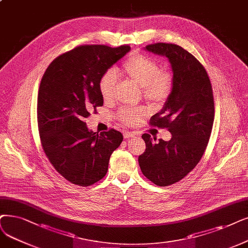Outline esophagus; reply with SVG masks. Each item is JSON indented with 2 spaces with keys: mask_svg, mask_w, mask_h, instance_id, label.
I'll return each instance as SVG.
<instances>
[{
  "mask_svg": "<svg viewBox=\"0 0 248 248\" xmlns=\"http://www.w3.org/2000/svg\"><path fill=\"white\" fill-rule=\"evenodd\" d=\"M124 138L125 140H128V138H130V137H134L136 134L134 133V132H129V131H126V132H124Z\"/></svg>",
  "mask_w": 248,
  "mask_h": 248,
  "instance_id": "34e87169",
  "label": "esophagus"
}]
</instances>
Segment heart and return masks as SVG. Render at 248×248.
I'll return each mask as SVG.
<instances>
[{
    "label": "heart",
    "instance_id": "obj_1",
    "mask_svg": "<svg viewBox=\"0 0 248 248\" xmlns=\"http://www.w3.org/2000/svg\"><path fill=\"white\" fill-rule=\"evenodd\" d=\"M123 74L142 88V93L148 101L155 104L164 103L172 91V75L161 70L158 64L143 55L131 56L123 65ZM118 75L110 69L101 78L100 92L104 101H110L116 93ZM145 115L141 108H125L118 114L121 122L126 125H136Z\"/></svg>",
    "mask_w": 248,
    "mask_h": 248
}]
</instances>
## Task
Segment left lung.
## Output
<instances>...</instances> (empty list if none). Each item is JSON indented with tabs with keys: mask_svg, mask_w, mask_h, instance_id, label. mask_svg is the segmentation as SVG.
<instances>
[{
	"mask_svg": "<svg viewBox=\"0 0 248 248\" xmlns=\"http://www.w3.org/2000/svg\"><path fill=\"white\" fill-rule=\"evenodd\" d=\"M144 51L166 57L171 66L172 91L151 124L166 127L172 137L156 142L144 133L146 148L138 163L148 180L168 186L191 172L205 151L215 118L212 84L203 66L179 46L158 43Z\"/></svg>",
	"mask_w": 248,
	"mask_h": 248,
	"instance_id": "1",
	"label": "left lung"
}]
</instances>
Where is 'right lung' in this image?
<instances>
[{"label": "right lung", "mask_w": 248, "mask_h": 248, "mask_svg": "<svg viewBox=\"0 0 248 248\" xmlns=\"http://www.w3.org/2000/svg\"><path fill=\"white\" fill-rule=\"evenodd\" d=\"M130 49L128 46H77L56 58L42 78L37 94L42 145L57 172L73 184L90 186L100 181L112 153L123 141L121 132H93L83 120L104 105L102 76Z\"/></svg>", "instance_id": "right-lung-1"}]
</instances>
